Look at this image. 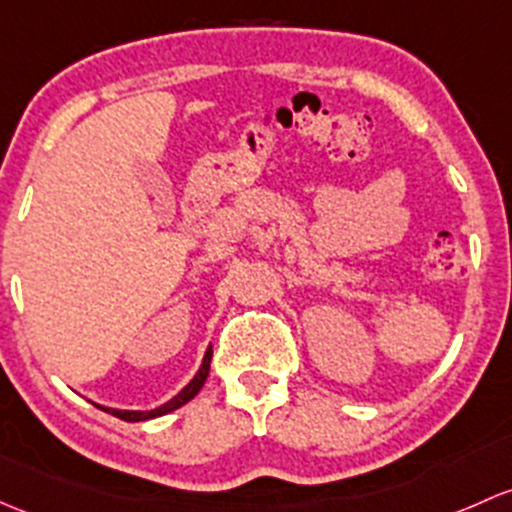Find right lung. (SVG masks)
Here are the masks:
<instances>
[{
  "label": "right lung",
  "mask_w": 512,
  "mask_h": 512,
  "mask_svg": "<svg viewBox=\"0 0 512 512\" xmlns=\"http://www.w3.org/2000/svg\"><path fill=\"white\" fill-rule=\"evenodd\" d=\"M211 358H213V348L208 346L206 355H203L201 368H198V373L193 375L191 383H188V385L184 387V390L179 392V395L171 397L169 402H164V405L157 407V410H149V412H129V410H110V407H100V405H95V402H93V405L100 407L102 412H110V414H115V417L125 419V422H142V419H152V417H161V414H166V412H174V410H179V407H184L188 400H193V397H196L198 392H201V387L206 385L208 370H211Z\"/></svg>",
  "instance_id": "obj_1"
}]
</instances>
